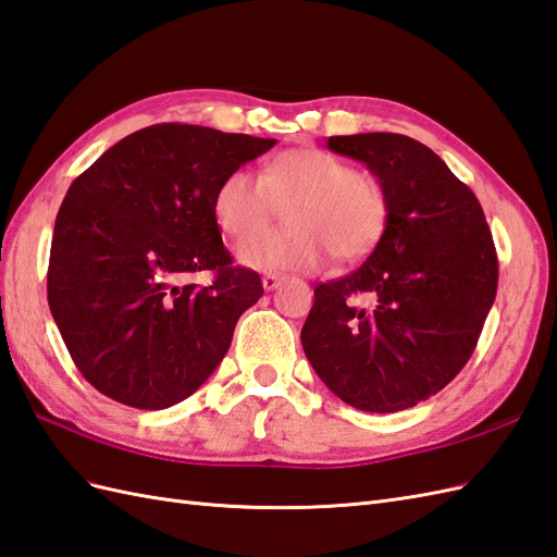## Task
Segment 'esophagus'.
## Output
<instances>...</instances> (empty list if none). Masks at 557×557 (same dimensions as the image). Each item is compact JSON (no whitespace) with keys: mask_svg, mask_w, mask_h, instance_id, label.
<instances>
[{"mask_svg":"<svg viewBox=\"0 0 557 557\" xmlns=\"http://www.w3.org/2000/svg\"><path fill=\"white\" fill-rule=\"evenodd\" d=\"M282 280H284L282 275H263V280H261V282H263V289H265V292L277 289L280 284H282Z\"/></svg>","mask_w":557,"mask_h":557,"instance_id":"esophagus-1","label":"esophagus"}]
</instances>
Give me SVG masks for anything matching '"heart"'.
I'll return each instance as SVG.
<instances>
[{
	"label": "heart",
	"mask_w": 557,
	"mask_h": 557,
	"mask_svg": "<svg viewBox=\"0 0 557 557\" xmlns=\"http://www.w3.org/2000/svg\"><path fill=\"white\" fill-rule=\"evenodd\" d=\"M277 206L288 208L290 227L253 236L237 249L242 265L270 275L312 273L332 251L341 261L362 259L386 231L391 211L379 178L318 148L282 152L263 164L261 176L235 169L213 193V219L233 239L262 230Z\"/></svg>",
	"instance_id": "1"
}]
</instances>
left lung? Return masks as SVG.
Masks as SVG:
<instances>
[{
  "instance_id": "8db88e82",
  "label": "left lung",
  "mask_w": 557,
  "mask_h": 557,
  "mask_svg": "<svg viewBox=\"0 0 557 557\" xmlns=\"http://www.w3.org/2000/svg\"><path fill=\"white\" fill-rule=\"evenodd\" d=\"M326 148L372 171L391 211L367 261L315 287L301 344L341 400L403 411L445 388L475 350L498 282L490 225L473 190L414 138L332 136Z\"/></svg>"
}]
</instances>
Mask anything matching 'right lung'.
Instances as JSON below:
<instances>
[{
  "label": "right lung",
  "instance_id": "right-lung-1",
  "mask_svg": "<svg viewBox=\"0 0 557 557\" xmlns=\"http://www.w3.org/2000/svg\"><path fill=\"white\" fill-rule=\"evenodd\" d=\"M275 143L154 124L115 143L70 185L53 225L47 294L96 391L136 409H166L221 364L263 284L233 265L213 193ZM202 269L214 270L209 288L189 282Z\"/></svg>",
  "mask_w": 557,
  "mask_h": 557
}]
</instances>
